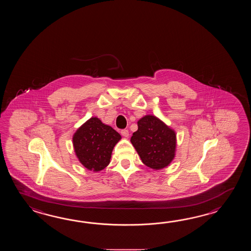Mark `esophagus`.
<instances>
[{"label":"esophagus","instance_id":"34e87169","mask_svg":"<svg viewBox=\"0 0 251 251\" xmlns=\"http://www.w3.org/2000/svg\"><path fill=\"white\" fill-rule=\"evenodd\" d=\"M121 134L123 135L124 137H128L129 136V131L126 129H124L121 131Z\"/></svg>","mask_w":251,"mask_h":251}]
</instances>
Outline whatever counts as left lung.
<instances>
[{
	"label": "left lung",
	"mask_w": 251,
	"mask_h": 251,
	"mask_svg": "<svg viewBox=\"0 0 251 251\" xmlns=\"http://www.w3.org/2000/svg\"><path fill=\"white\" fill-rule=\"evenodd\" d=\"M137 125L131 143L144 164L156 171L170 165L176 154L175 131L152 115L144 116Z\"/></svg>",
	"instance_id": "1"
}]
</instances>
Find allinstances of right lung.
Segmentation results:
<instances>
[{"label": "right lung", "mask_w": 251, "mask_h": 251, "mask_svg": "<svg viewBox=\"0 0 251 251\" xmlns=\"http://www.w3.org/2000/svg\"><path fill=\"white\" fill-rule=\"evenodd\" d=\"M121 135L100 118L93 117L77 129L73 136L75 154L89 171L98 172L110 162L115 145Z\"/></svg>", "instance_id": "add662e5"}]
</instances>
